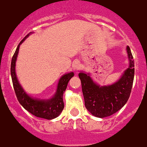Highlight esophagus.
Segmentation results:
<instances>
[{"label":"esophagus","instance_id":"1","mask_svg":"<svg viewBox=\"0 0 147 147\" xmlns=\"http://www.w3.org/2000/svg\"><path fill=\"white\" fill-rule=\"evenodd\" d=\"M73 68H74V70H77L80 68V65H79V62H74V64H73Z\"/></svg>","mask_w":147,"mask_h":147}]
</instances>
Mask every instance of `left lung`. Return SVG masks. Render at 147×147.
Masks as SVG:
<instances>
[{"instance_id":"obj_1","label":"left lung","mask_w":147,"mask_h":147,"mask_svg":"<svg viewBox=\"0 0 147 147\" xmlns=\"http://www.w3.org/2000/svg\"><path fill=\"white\" fill-rule=\"evenodd\" d=\"M129 66L121 77L111 85L100 86L89 73L80 72L85 106L92 115L105 118L119 111L128 100L134 77V61L130 47H126Z\"/></svg>"}]
</instances>
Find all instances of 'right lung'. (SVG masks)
Returning <instances> with one entry per match:
<instances>
[{"mask_svg": "<svg viewBox=\"0 0 147 147\" xmlns=\"http://www.w3.org/2000/svg\"><path fill=\"white\" fill-rule=\"evenodd\" d=\"M30 34H32V32L28 34L18 45L16 51L12 57L10 73H11L13 89L19 102L20 103V105L26 110L38 118L51 120V119L57 118V116H59L60 114L61 113V111L64 109V104L63 101V95L66 90L68 82L74 76V72H70L61 76L57 83L56 92L51 98L41 99V98H33L29 96L26 92L24 89L22 87V86L20 85V83L17 79L16 74V61L20 45L26 40V38Z\"/></svg>", "mask_w": 147, "mask_h": 147, "instance_id": "right-lung-1", "label": "right lung"}]
</instances>
